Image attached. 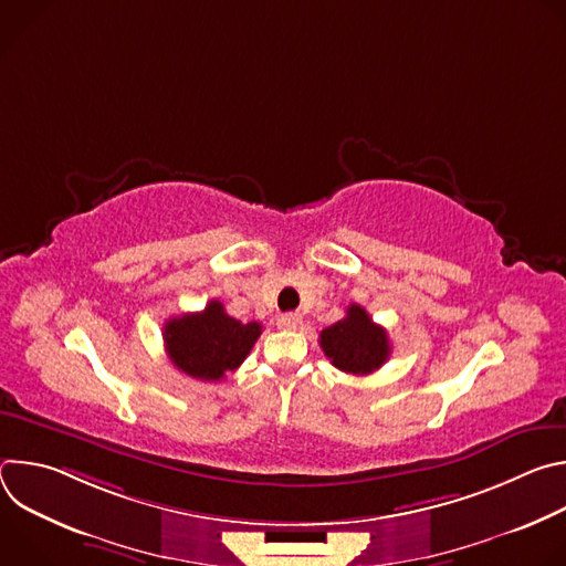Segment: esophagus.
Segmentation results:
<instances>
[{
  "mask_svg": "<svg viewBox=\"0 0 566 566\" xmlns=\"http://www.w3.org/2000/svg\"><path fill=\"white\" fill-rule=\"evenodd\" d=\"M300 322H302V315H300L297 311H291V313H282V315H280L277 325H280L282 329H297Z\"/></svg>",
  "mask_w": 566,
  "mask_h": 566,
  "instance_id": "esophagus-1",
  "label": "esophagus"
}]
</instances>
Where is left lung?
Instances as JSON below:
<instances>
[{
	"label": "left lung",
	"mask_w": 566,
	"mask_h": 566,
	"mask_svg": "<svg viewBox=\"0 0 566 566\" xmlns=\"http://www.w3.org/2000/svg\"><path fill=\"white\" fill-rule=\"evenodd\" d=\"M319 347L334 367L354 376L380 369L391 354L387 332L376 325L360 304H349L343 319L322 329Z\"/></svg>",
	"instance_id": "8db88e82"
}]
</instances>
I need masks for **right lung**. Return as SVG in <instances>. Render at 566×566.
Returning <instances> with one entry per match:
<instances>
[{
  "mask_svg": "<svg viewBox=\"0 0 566 566\" xmlns=\"http://www.w3.org/2000/svg\"><path fill=\"white\" fill-rule=\"evenodd\" d=\"M262 334L260 322L230 317L219 300L203 311L170 317L164 327V343L177 369L199 380H221L247 360Z\"/></svg>",
  "mask_w": 566,
  "mask_h": 566,
  "instance_id": "right-lung-1",
  "label": "right lung"
}]
</instances>
